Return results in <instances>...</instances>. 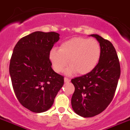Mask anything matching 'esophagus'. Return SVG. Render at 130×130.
I'll return each instance as SVG.
<instances>
[{"mask_svg":"<svg viewBox=\"0 0 130 130\" xmlns=\"http://www.w3.org/2000/svg\"><path fill=\"white\" fill-rule=\"evenodd\" d=\"M64 82H65V83H69V82H70V79H69V78H64Z\"/></svg>","mask_w":130,"mask_h":130,"instance_id":"obj_1","label":"esophagus"}]
</instances>
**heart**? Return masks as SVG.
Returning <instances> with one entry per match:
<instances>
[{
	"instance_id": "obj_1",
	"label": "heart",
	"mask_w": 130,
	"mask_h": 130,
	"mask_svg": "<svg viewBox=\"0 0 130 130\" xmlns=\"http://www.w3.org/2000/svg\"><path fill=\"white\" fill-rule=\"evenodd\" d=\"M101 51L100 44L95 39L74 37L63 42L58 50L52 48L49 58L57 73L63 72L69 63V74L76 72L79 75H85L98 65Z\"/></svg>"
}]
</instances>
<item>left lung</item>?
I'll use <instances>...</instances> for the list:
<instances>
[{
  "label": "left lung",
  "mask_w": 130,
  "mask_h": 130,
  "mask_svg": "<svg viewBox=\"0 0 130 130\" xmlns=\"http://www.w3.org/2000/svg\"><path fill=\"white\" fill-rule=\"evenodd\" d=\"M101 46V56L91 72L72 80L75 87L72 106L83 117L98 115L106 108L115 95L121 74L119 61L111 42L98 35H91Z\"/></svg>",
  "instance_id": "1"
}]
</instances>
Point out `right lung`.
Returning <instances> with one entry per match:
<instances>
[{
	"label": "right lung",
	"mask_w": 130,
	"mask_h": 130,
	"mask_svg": "<svg viewBox=\"0 0 130 130\" xmlns=\"http://www.w3.org/2000/svg\"><path fill=\"white\" fill-rule=\"evenodd\" d=\"M55 32L36 31L20 39L13 51L9 74L18 100L30 111H47L64 84L52 69L49 53L59 40Z\"/></svg>",
	"instance_id": "right-lung-1"
}]
</instances>
